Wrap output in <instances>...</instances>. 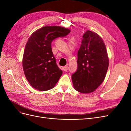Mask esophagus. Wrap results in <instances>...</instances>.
I'll return each mask as SVG.
<instances>
[{
	"instance_id": "1",
	"label": "esophagus",
	"mask_w": 131,
	"mask_h": 131,
	"mask_svg": "<svg viewBox=\"0 0 131 131\" xmlns=\"http://www.w3.org/2000/svg\"><path fill=\"white\" fill-rule=\"evenodd\" d=\"M63 70L64 71V72H67V71L68 70V66H64V67L63 68Z\"/></svg>"
}]
</instances>
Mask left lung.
Returning <instances> with one entry per match:
<instances>
[{
    "label": "left lung",
    "instance_id": "1",
    "mask_svg": "<svg viewBox=\"0 0 131 131\" xmlns=\"http://www.w3.org/2000/svg\"><path fill=\"white\" fill-rule=\"evenodd\" d=\"M78 52V68L72 75L74 88L82 93L92 92L103 82L109 66V58L102 38L87 30Z\"/></svg>",
    "mask_w": 131,
    "mask_h": 131
}]
</instances>
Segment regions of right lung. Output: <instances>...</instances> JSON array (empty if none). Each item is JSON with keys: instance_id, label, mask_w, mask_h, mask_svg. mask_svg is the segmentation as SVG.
I'll return each mask as SVG.
<instances>
[{"instance_id": "add662e5", "label": "right lung", "mask_w": 131, "mask_h": 131, "mask_svg": "<svg viewBox=\"0 0 131 131\" xmlns=\"http://www.w3.org/2000/svg\"><path fill=\"white\" fill-rule=\"evenodd\" d=\"M70 32L59 26H45L35 31L28 40L23 56V68L27 80L36 90L53 88L62 74L56 64L51 42Z\"/></svg>"}]
</instances>
